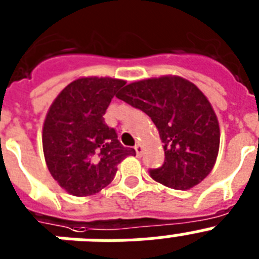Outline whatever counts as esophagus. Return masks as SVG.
<instances>
[{
  "instance_id": "34e87169",
  "label": "esophagus",
  "mask_w": 259,
  "mask_h": 259,
  "mask_svg": "<svg viewBox=\"0 0 259 259\" xmlns=\"http://www.w3.org/2000/svg\"><path fill=\"white\" fill-rule=\"evenodd\" d=\"M134 150H136V152H137V156H141L143 152V146L141 145V143H137V145L134 146Z\"/></svg>"
}]
</instances>
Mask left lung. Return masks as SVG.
I'll list each match as a JSON object with an SVG mask.
<instances>
[{
	"instance_id": "1",
	"label": "left lung",
	"mask_w": 259,
	"mask_h": 259,
	"mask_svg": "<svg viewBox=\"0 0 259 259\" xmlns=\"http://www.w3.org/2000/svg\"><path fill=\"white\" fill-rule=\"evenodd\" d=\"M117 98L151 117L165 160L150 176L168 188L188 190L207 177L220 145L218 117L203 92L185 78L163 75L127 84Z\"/></svg>"
}]
</instances>
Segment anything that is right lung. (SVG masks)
Segmentation results:
<instances>
[{"mask_svg":"<svg viewBox=\"0 0 259 259\" xmlns=\"http://www.w3.org/2000/svg\"><path fill=\"white\" fill-rule=\"evenodd\" d=\"M116 78L84 76L67 84L49 107L42 126L47 167L58 185L75 197L96 194L112 183L123 147L104 121L112 98L125 86Z\"/></svg>","mask_w":259,"mask_h":259,"instance_id":"1","label":"right lung"}]
</instances>
